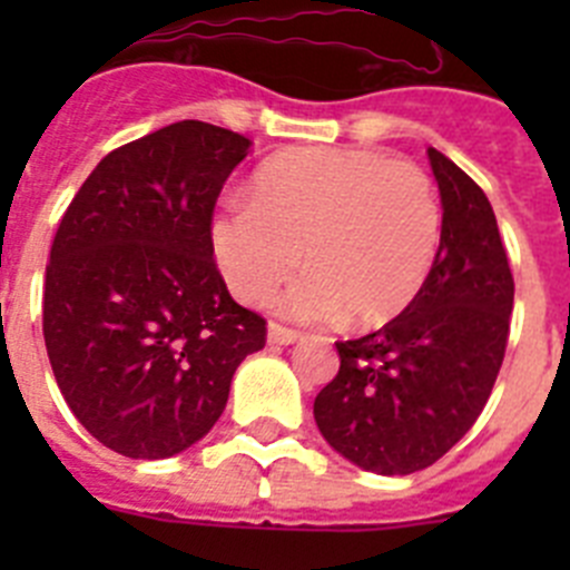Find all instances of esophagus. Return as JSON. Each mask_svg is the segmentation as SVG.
I'll return each mask as SVG.
<instances>
[{"instance_id": "34e87169", "label": "esophagus", "mask_w": 570, "mask_h": 570, "mask_svg": "<svg viewBox=\"0 0 570 570\" xmlns=\"http://www.w3.org/2000/svg\"><path fill=\"white\" fill-rule=\"evenodd\" d=\"M302 334H296V331L291 328H282V325H271L268 328V342L271 345H294V342H299Z\"/></svg>"}]
</instances>
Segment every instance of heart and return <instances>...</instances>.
<instances>
[{
    "label": "heart",
    "mask_w": 570,
    "mask_h": 570,
    "mask_svg": "<svg viewBox=\"0 0 570 570\" xmlns=\"http://www.w3.org/2000/svg\"><path fill=\"white\" fill-rule=\"evenodd\" d=\"M440 230V199L416 165L296 148L262 165L248 199L214 216L210 248L236 299L265 302L302 259L311 274L279 296V314L299 322L345 314L374 328L425 288Z\"/></svg>",
    "instance_id": "b5f03b06"
}]
</instances>
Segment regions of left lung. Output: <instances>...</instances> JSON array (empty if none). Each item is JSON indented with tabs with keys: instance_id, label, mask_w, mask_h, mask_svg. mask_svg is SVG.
Listing matches in <instances>:
<instances>
[{
	"instance_id": "1",
	"label": "left lung",
	"mask_w": 570,
	"mask_h": 570,
	"mask_svg": "<svg viewBox=\"0 0 570 570\" xmlns=\"http://www.w3.org/2000/svg\"><path fill=\"white\" fill-rule=\"evenodd\" d=\"M442 203L440 250L425 288L396 320L336 342L340 374L314 400L336 454L394 476L434 465L482 414L500 374L513 276L488 196L428 148Z\"/></svg>"
}]
</instances>
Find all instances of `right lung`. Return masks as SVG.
I'll return each instance as SVG.
<instances>
[{
	"label": "right lung",
	"mask_w": 570,
	"mask_h": 570,
	"mask_svg": "<svg viewBox=\"0 0 570 570\" xmlns=\"http://www.w3.org/2000/svg\"><path fill=\"white\" fill-rule=\"evenodd\" d=\"M250 145L196 119L154 130L110 150L59 223L45 347L73 416L116 454L165 460L203 440L265 347L210 248L216 196Z\"/></svg>",
	"instance_id": "1"
}]
</instances>
